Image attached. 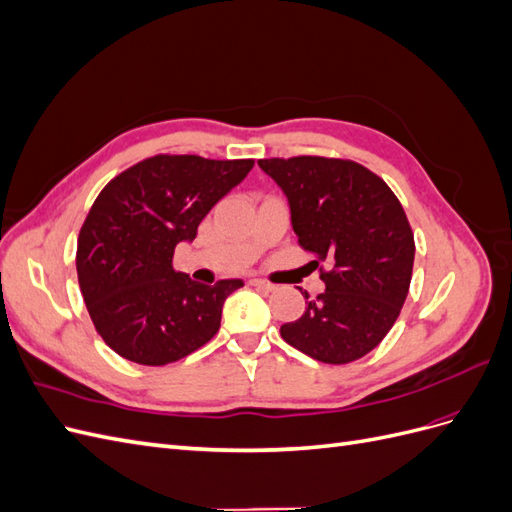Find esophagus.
<instances>
[{
  "instance_id": "esophagus-1",
  "label": "esophagus",
  "mask_w": 512,
  "mask_h": 512,
  "mask_svg": "<svg viewBox=\"0 0 512 512\" xmlns=\"http://www.w3.org/2000/svg\"><path fill=\"white\" fill-rule=\"evenodd\" d=\"M250 286L260 288V290H265V292L275 290V286H273V284H269V282H265V280H258V277H254V280H250Z\"/></svg>"
}]
</instances>
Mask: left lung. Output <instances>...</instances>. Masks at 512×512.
I'll return each instance as SVG.
<instances>
[{
  "mask_svg": "<svg viewBox=\"0 0 512 512\" xmlns=\"http://www.w3.org/2000/svg\"><path fill=\"white\" fill-rule=\"evenodd\" d=\"M258 166L284 192L299 245L333 265L320 273L322 294L301 292L305 312L282 324V337L322 363L361 359L391 331L408 297L414 235L404 207L378 175L350 160L299 156Z\"/></svg>",
  "mask_w": 512,
  "mask_h": 512,
  "instance_id": "obj_1",
  "label": "left lung"
}]
</instances>
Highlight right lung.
Masks as SVG:
<instances>
[{"mask_svg": "<svg viewBox=\"0 0 512 512\" xmlns=\"http://www.w3.org/2000/svg\"><path fill=\"white\" fill-rule=\"evenodd\" d=\"M254 166V160L156 156L123 170L96 198L79 232L76 273L96 331L123 359L166 365L218 333L228 294L173 269L175 247Z\"/></svg>", "mask_w": 512, "mask_h": 512, "instance_id": "obj_1", "label": "right lung"}]
</instances>
